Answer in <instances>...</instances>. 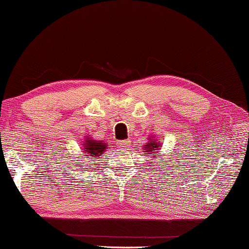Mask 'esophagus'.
Instances as JSON below:
<instances>
[{
	"mask_svg": "<svg viewBox=\"0 0 249 249\" xmlns=\"http://www.w3.org/2000/svg\"><path fill=\"white\" fill-rule=\"evenodd\" d=\"M117 146L120 148H126L129 146V141L128 140H123V141H118L117 142Z\"/></svg>",
	"mask_w": 249,
	"mask_h": 249,
	"instance_id": "esophagus-1",
	"label": "esophagus"
}]
</instances>
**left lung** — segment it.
I'll use <instances>...</instances> for the list:
<instances>
[{
    "instance_id": "left-lung-1",
    "label": "left lung",
    "mask_w": 249,
    "mask_h": 249,
    "mask_svg": "<svg viewBox=\"0 0 249 249\" xmlns=\"http://www.w3.org/2000/svg\"><path fill=\"white\" fill-rule=\"evenodd\" d=\"M144 148H145L144 152L146 154H152L153 157H155L160 149V142L155 141L154 137H152V139H149V142L146 143Z\"/></svg>"
}]
</instances>
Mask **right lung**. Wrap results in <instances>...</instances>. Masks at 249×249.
<instances>
[{
  "label": "right lung",
  "mask_w": 249,
  "mask_h": 249,
  "mask_svg": "<svg viewBox=\"0 0 249 249\" xmlns=\"http://www.w3.org/2000/svg\"><path fill=\"white\" fill-rule=\"evenodd\" d=\"M106 149H107V144L104 143L103 141L94 140L93 137H86L82 142V155L89 156L88 159H92V157H96L97 159ZM82 166H86V164L82 163Z\"/></svg>",
  "instance_id": "right-lung-1"
}]
</instances>
